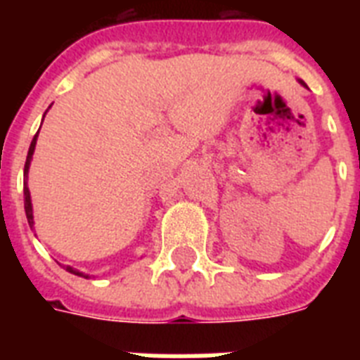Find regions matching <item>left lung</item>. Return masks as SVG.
<instances>
[{"mask_svg": "<svg viewBox=\"0 0 360 360\" xmlns=\"http://www.w3.org/2000/svg\"><path fill=\"white\" fill-rule=\"evenodd\" d=\"M301 84H302V86H307V84H304V82H301Z\"/></svg>", "mask_w": 360, "mask_h": 360, "instance_id": "left-lung-1", "label": "left lung"}]
</instances>
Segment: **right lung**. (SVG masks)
<instances>
[{
  "mask_svg": "<svg viewBox=\"0 0 360 360\" xmlns=\"http://www.w3.org/2000/svg\"><path fill=\"white\" fill-rule=\"evenodd\" d=\"M37 134H39V132H37ZM37 134H35V138H33V141H31L30 151H27V158H25V166H24V175H27V169H30L31 157H33V151H35ZM24 207H25V217H27V222H30V224H33V209H31V198H30V188H27V181H25V185H24ZM67 271L72 274H78V276H84L80 271H76V269H72V267H67Z\"/></svg>",
  "mask_w": 360,
  "mask_h": 360,
  "instance_id": "obj_1",
  "label": "right lung"
}]
</instances>
